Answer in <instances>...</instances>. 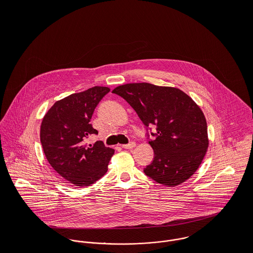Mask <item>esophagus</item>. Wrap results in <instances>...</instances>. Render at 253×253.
Instances as JSON below:
<instances>
[{
  "instance_id": "esophagus-1",
  "label": "esophagus",
  "mask_w": 253,
  "mask_h": 253,
  "mask_svg": "<svg viewBox=\"0 0 253 253\" xmlns=\"http://www.w3.org/2000/svg\"><path fill=\"white\" fill-rule=\"evenodd\" d=\"M135 145H136L135 142H130L129 144L122 145V147L125 148V149H132V148L135 147Z\"/></svg>"
}]
</instances>
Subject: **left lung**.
Segmentation results:
<instances>
[{
  "label": "left lung",
  "mask_w": 253,
  "mask_h": 253,
  "mask_svg": "<svg viewBox=\"0 0 253 253\" xmlns=\"http://www.w3.org/2000/svg\"><path fill=\"white\" fill-rule=\"evenodd\" d=\"M135 110L148 127L157 126L149 140L154 160L144 173L165 186H177L201 166L209 148L207 120L197 103L179 88L133 83L113 89Z\"/></svg>",
  "instance_id": "left-lung-1"
}]
</instances>
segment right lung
<instances>
[{
    "label": "right lung",
    "mask_w": 253,
    "mask_h": 253,
    "mask_svg": "<svg viewBox=\"0 0 253 253\" xmlns=\"http://www.w3.org/2000/svg\"><path fill=\"white\" fill-rule=\"evenodd\" d=\"M107 86H93L56 101L44 115L40 131L41 143L52 169L75 186L86 187L108 170L115 150L102 141L87 145L85 139L97 134L90 124Z\"/></svg>",
    "instance_id": "1"
}]
</instances>
